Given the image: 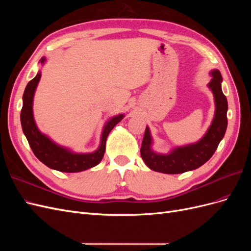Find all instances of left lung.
I'll list each match as a JSON object with an SVG mask.
<instances>
[{
    "instance_id": "left-lung-1",
    "label": "left lung",
    "mask_w": 251,
    "mask_h": 251,
    "mask_svg": "<svg viewBox=\"0 0 251 251\" xmlns=\"http://www.w3.org/2000/svg\"><path fill=\"white\" fill-rule=\"evenodd\" d=\"M211 80L208 88L215 98V116L207 132L195 143L173 149L168 154H159L151 149L153 138L149 126L144 132L140 154L151 170L163 174H181L200 168L208 161L216 151L220 141L224 137L227 128V104L226 96L222 92V75L219 70L210 71Z\"/></svg>"
}]
</instances>
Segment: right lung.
Here are the masks:
<instances>
[{
	"label": "right lung",
	"mask_w": 251,
	"mask_h": 251,
	"mask_svg": "<svg viewBox=\"0 0 251 251\" xmlns=\"http://www.w3.org/2000/svg\"><path fill=\"white\" fill-rule=\"evenodd\" d=\"M41 64H45L46 57H42ZM42 73L37 72L36 76L30 80L23 94V108L21 111V124L23 132L29 142V146L36 158L48 168L63 173H78L93 168L101 161L105 151V141L108 135L119 121L125 117L124 114L113 116L105 123L100 137V144L92 153H74L71 150L60 147L52 141L47 135L43 134L33 117V97Z\"/></svg>",
	"instance_id": "add662e5"
}]
</instances>
